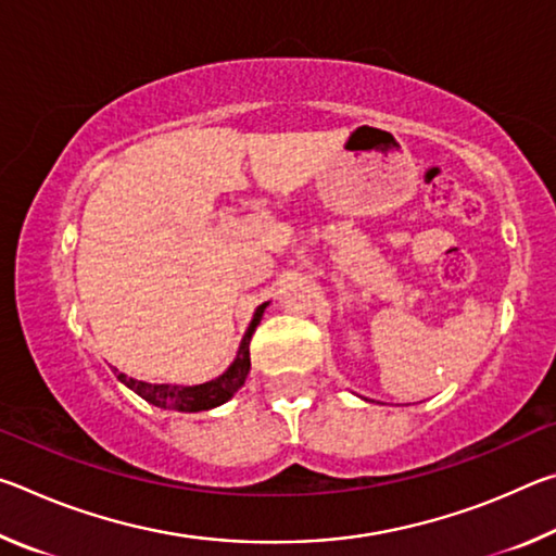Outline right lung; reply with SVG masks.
<instances>
[{
  "mask_svg": "<svg viewBox=\"0 0 556 556\" xmlns=\"http://www.w3.org/2000/svg\"><path fill=\"white\" fill-rule=\"evenodd\" d=\"M265 308H267V304L257 306L255 318H252L248 333H244L242 343H240L238 357H235V363L220 375V378H215L211 382H203V384H193V388H181V384H152V382L127 378L125 372H119L117 380L125 382L129 390H135L139 397L147 400L149 404H154V407H162V409L205 412V409L218 407V404L228 402L232 394L242 388L244 378H248V372H250V341H252V333H255L262 314H265Z\"/></svg>",
  "mask_w": 556,
  "mask_h": 556,
  "instance_id": "right-lung-1",
  "label": "right lung"
}]
</instances>
